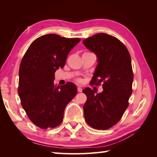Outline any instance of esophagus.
Instances as JSON below:
<instances>
[{"label": "esophagus", "instance_id": "1", "mask_svg": "<svg viewBox=\"0 0 157 157\" xmlns=\"http://www.w3.org/2000/svg\"><path fill=\"white\" fill-rule=\"evenodd\" d=\"M82 91V88L80 87H78V92H81Z\"/></svg>", "mask_w": 157, "mask_h": 157}]
</instances>
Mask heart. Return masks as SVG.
Returning a JSON list of instances; mask_svg holds the SVG:
<instances>
[{"mask_svg": "<svg viewBox=\"0 0 157 157\" xmlns=\"http://www.w3.org/2000/svg\"><path fill=\"white\" fill-rule=\"evenodd\" d=\"M76 81L78 82H79V83H82V79L81 78H77Z\"/></svg>", "mask_w": 157, "mask_h": 157, "instance_id": "1", "label": "heart"}]
</instances>
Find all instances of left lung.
Segmentation results:
<instances>
[{"instance_id":"1","label":"left lung","mask_w":157,"mask_h":157,"mask_svg":"<svg viewBox=\"0 0 157 157\" xmlns=\"http://www.w3.org/2000/svg\"><path fill=\"white\" fill-rule=\"evenodd\" d=\"M98 57V65L91 86L102 83L103 91L94 94L86 88L83 106L86 123L96 129L106 130L121 120L129 105L134 79L131 56L126 46L114 36L100 33L83 40Z\"/></svg>"}]
</instances>
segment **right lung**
<instances>
[{"label": "right lung", "mask_w": 157, "mask_h": 157, "mask_svg": "<svg viewBox=\"0 0 157 157\" xmlns=\"http://www.w3.org/2000/svg\"><path fill=\"white\" fill-rule=\"evenodd\" d=\"M81 40L50 34L36 38L23 55L19 71L18 94L28 118L41 129L61 124L77 88L71 82L56 86L55 73L65 66L71 50Z\"/></svg>", "instance_id": "add662e5"}]
</instances>
